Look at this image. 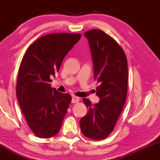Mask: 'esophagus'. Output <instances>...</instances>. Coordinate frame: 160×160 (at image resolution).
Instances as JSON below:
<instances>
[{
	"label": "esophagus",
	"mask_w": 160,
	"mask_h": 160,
	"mask_svg": "<svg viewBox=\"0 0 160 160\" xmlns=\"http://www.w3.org/2000/svg\"><path fill=\"white\" fill-rule=\"evenodd\" d=\"M79 101H80V98H79L78 97H76V96H73L72 99V102L73 103H78Z\"/></svg>",
	"instance_id": "34e87169"
}]
</instances>
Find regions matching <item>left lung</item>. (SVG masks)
<instances>
[{"label": "left lung", "instance_id": "left-lung-1", "mask_svg": "<svg viewBox=\"0 0 160 160\" xmlns=\"http://www.w3.org/2000/svg\"><path fill=\"white\" fill-rule=\"evenodd\" d=\"M98 86V103L83 98L88 113L80 121L84 136L93 140L107 138L114 130L126 101L128 84V59L124 50L112 37L98 29L86 32Z\"/></svg>", "mask_w": 160, "mask_h": 160}]
</instances>
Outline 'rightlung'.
Instances as JSON below:
<instances>
[{
  "label": "right lung",
  "instance_id": "obj_1",
  "mask_svg": "<svg viewBox=\"0 0 160 160\" xmlns=\"http://www.w3.org/2000/svg\"><path fill=\"white\" fill-rule=\"evenodd\" d=\"M80 38V33L48 34L29 46L23 57L16 95L29 128L38 138H51L60 130L72 96L52 88L51 78Z\"/></svg>",
  "mask_w": 160,
  "mask_h": 160
}]
</instances>
